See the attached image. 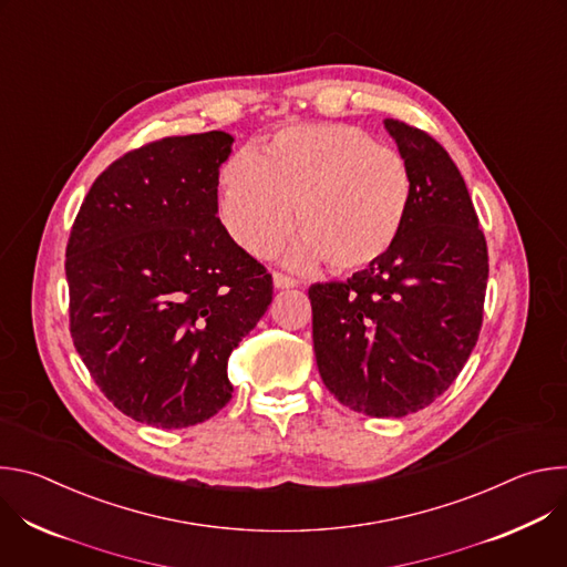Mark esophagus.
Returning a JSON list of instances; mask_svg holds the SVG:
<instances>
[{"mask_svg":"<svg viewBox=\"0 0 567 567\" xmlns=\"http://www.w3.org/2000/svg\"><path fill=\"white\" fill-rule=\"evenodd\" d=\"M274 287L276 289H291V287H296V280L285 276V274H274Z\"/></svg>","mask_w":567,"mask_h":567,"instance_id":"obj_1","label":"esophagus"}]
</instances>
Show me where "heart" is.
<instances>
[{"instance_id":"1","label":"heart","mask_w":567,"mask_h":567,"mask_svg":"<svg viewBox=\"0 0 567 567\" xmlns=\"http://www.w3.org/2000/svg\"><path fill=\"white\" fill-rule=\"evenodd\" d=\"M413 199L409 164L368 132L339 123L280 130L258 152L233 154L219 177V217L247 254L262 258L291 230V269L320 260L337 274L377 265L399 239Z\"/></svg>"}]
</instances>
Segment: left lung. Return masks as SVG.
<instances>
[{
	"label": "left lung",
	"mask_w": 567,
	"mask_h": 567,
	"mask_svg": "<svg viewBox=\"0 0 567 567\" xmlns=\"http://www.w3.org/2000/svg\"><path fill=\"white\" fill-rule=\"evenodd\" d=\"M413 177L394 247L348 282L309 287L316 365L350 411L403 417L426 409L475 348L489 278L487 241L449 152L383 121Z\"/></svg>",
	"instance_id": "8db88e82"
}]
</instances>
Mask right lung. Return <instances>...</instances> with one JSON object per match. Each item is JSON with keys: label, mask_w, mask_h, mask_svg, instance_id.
I'll use <instances>...</instances> for the list:
<instances>
[{"label": "right lung", "mask_w": 567, "mask_h": 567, "mask_svg": "<svg viewBox=\"0 0 567 567\" xmlns=\"http://www.w3.org/2000/svg\"><path fill=\"white\" fill-rule=\"evenodd\" d=\"M233 136H168L94 182L66 245L73 346L105 396L156 429L230 401L228 357L274 298L267 269L217 217Z\"/></svg>", "instance_id": "right-lung-1"}]
</instances>
